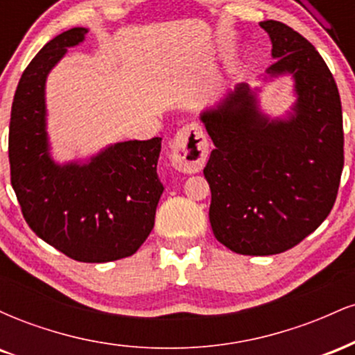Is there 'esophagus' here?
Returning <instances> with one entry per match:
<instances>
[{
  "mask_svg": "<svg viewBox=\"0 0 355 355\" xmlns=\"http://www.w3.org/2000/svg\"><path fill=\"white\" fill-rule=\"evenodd\" d=\"M209 155V141L197 123L183 126L172 141L170 160L175 170L182 173H197L205 165Z\"/></svg>",
  "mask_w": 355,
  "mask_h": 355,
  "instance_id": "esophagus-1",
  "label": "esophagus"
}]
</instances>
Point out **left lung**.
I'll return each instance as SVG.
<instances>
[{"instance_id": "left-lung-1", "label": "left lung", "mask_w": 355, "mask_h": 355, "mask_svg": "<svg viewBox=\"0 0 355 355\" xmlns=\"http://www.w3.org/2000/svg\"><path fill=\"white\" fill-rule=\"evenodd\" d=\"M272 42L263 81L291 76L295 101L284 116L262 112L240 83L200 113L214 141L203 168L215 239L242 255L295 247L331 214L344 166L339 89L319 51L287 24L260 21Z\"/></svg>"}]
</instances>
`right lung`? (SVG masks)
<instances>
[{
    "label": "right lung",
    "instance_id": "add662e5",
    "mask_svg": "<svg viewBox=\"0 0 355 355\" xmlns=\"http://www.w3.org/2000/svg\"><path fill=\"white\" fill-rule=\"evenodd\" d=\"M88 28H71L31 60L10 121L11 185L40 239L73 260L103 263L133 255L155 225L164 193L157 173L162 138L105 146L87 160L58 164L46 123V80Z\"/></svg>",
    "mask_w": 355,
    "mask_h": 355
}]
</instances>
